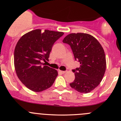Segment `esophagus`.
Wrapping results in <instances>:
<instances>
[{"label": "esophagus", "instance_id": "esophagus-1", "mask_svg": "<svg viewBox=\"0 0 121 121\" xmlns=\"http://www.w3.org/2000/svg\"><path fill=\"white\" fill-rule=\"evenodd\" d=\"M59 72L60 73H65L66 72L65 71H59Z\"/></svg>", "mask_w": 121, "mask_h": 121}]
</instances>
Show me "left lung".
I'll use <instances>...</instances> for the list:
<instances>
[{"label":"left lung","mask_w":121,"mask_h":121,"mask_svg":"<svg viewBox=\"0 0 121 121\" xmlns=\"http://www.w3.org/2000/svg\"><path fill=\"white\" fill-rule=\"evenodd\" d=\"M63 42L71 46L80 67L72 69L75 79L70 86L80 93L91 92L100 84L106 68L104 50L98 41L86 33L68 34Z\"/></svg>","instance_id":"left-lung-1"}]
</instances>
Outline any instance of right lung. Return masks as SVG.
<instances>
[{
    "label": "right lung",
    "instance_id": "1",
    "mask_svg": "<svg viewBox=\"0 0 121 121\" xmlns=\"http://www.w3.org/2000/svg\"><path fill=\"white\" fill-rule=\"evenodd\" d=\"M64 33L40 29L32 30L21 37L14 50V66L19 80L27 88L41 92L52 86L57 71L45 63L49 61L54 42Z\"/></svg>",
    "mask_w": 121,
    "mask_h": 121
}]
</instances>
